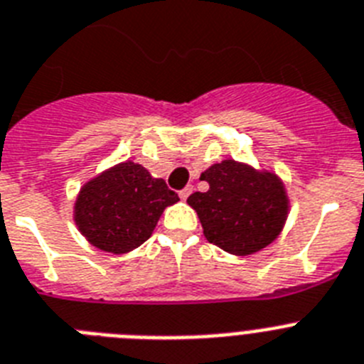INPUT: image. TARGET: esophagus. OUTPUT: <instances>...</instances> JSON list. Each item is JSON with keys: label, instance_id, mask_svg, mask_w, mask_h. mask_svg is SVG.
<instances>
[{"label": "esophagus", "instance_id": "obj_1", "mask_svg": "<svg viewBox=\"0 0 364 364\" xmlns=\"http://www.w3.org/2000/svg\"><path fill=\"white\" fill-rule=\"evenodd\" d=\"M191 193H193V186H188V188L182 189L178 195H180V198H182V200H186V198H188Z\"/></svg>", "mask_w": 364, "mask_h": 364}]
</instances>
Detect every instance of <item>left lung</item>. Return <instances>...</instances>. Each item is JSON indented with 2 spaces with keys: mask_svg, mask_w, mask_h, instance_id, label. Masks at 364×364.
I'll list each match as a JSON object with an SVG mask.
<instances>
[{
  "mask_svg": "<svg viewBox=\"0 0 364 364\" xmlns=\"http://www.w3.org/2000/svg\"><path fill=\"white\" fill-rule=\"evenodd\" d=\"M208 191L189 195L204 237L225 252L250 256L276 241L289 215V195L271 169L223 160L200 175Z\"/></svg>",
  "mask_w": 364,
  "mask_h": 364,
  "instance_id": "left-lung-1",
  "label": "left lung"
}]
</instances>
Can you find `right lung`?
<instances>
[{
    "label": "right lung",
    "mask_w": 364,
    "mask_h": 364,
    "mask_svg": "<svg viewBox=\"0 0 364 364\" xmlns=\"http://www.w3.org/2000/svg\"><path fill=\"white\" fill-rule=\"evenodd\" d=\"M178 200L166 180L127 160L86 180L73 204V220L90 245L127 254L151 237L164 210Z\"/></svg>",
    "instance_id": "obj_1"
}]
</instances>
